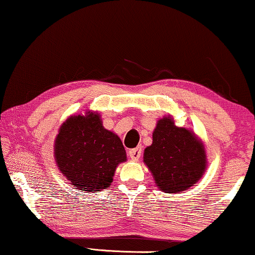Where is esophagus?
<instances>
[{
    "mask_svg": "<svg viewBox=\"0 0 255 255\" xmlns=\"http://www.w3.org/2000/svg\"><path fill=\"white\" fill-rule=\"evenodd\" d=\"M141 152H142L141 147H135V148L130 149V151L128 152V156H130L132 160H134V161H135V160H138L139 158H140Z\"/></svg>",
    "mask_w": 255,
    "mask_h": 255,
    "instance_id": "1",
    "label": "esophagus"
}]
</instances>
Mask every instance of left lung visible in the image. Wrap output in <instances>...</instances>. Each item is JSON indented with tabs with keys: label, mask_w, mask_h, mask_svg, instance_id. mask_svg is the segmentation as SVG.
I'll list each match as a JSON object with an SVG mask.
<instances>
[{
	"label": "left lung",
	"mask_w": 255,
	"mask_h": 255,
	"mask_svg": "<svg viewBox=\"0 0 255 255\" xmlns=\"http://www.w3.org/2000/svg\"><path fill=\"white\" fill-rule=\"evenodd\" d=\"M144 162L155 184L168 194H180L198 182L207 168L204 145L193 131L174 124L172 116L158 121Z\"/></svg>",
	"instance_id": "1"
}]
</instances>
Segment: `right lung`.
Listing matches in <instances>:
<instances>
[{
	"instance_id": "1",
	"label": "right lung",
	"mask_w": 255,
	"mask_h": 255,
	"mask_svg": "<svg viewBox=\"0 0 255 255\" xmlns=\"http://www.w3.org/2000/svg\"><path fill=\"white\" fill-rule=\"evenodd\" d=\"M55 162L76 189L99 193L109 188L127 152L117 134L104 128L101 116L88 111L71 116L59 128L54 141Z\"/></svg>"
}]
</instances>
